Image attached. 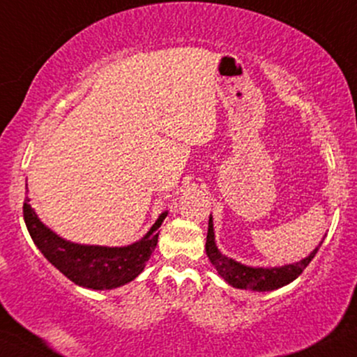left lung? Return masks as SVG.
Instances as JSON below:
<instances>
[{
  "instance_id": "8db88e82",
  "label": "left lung",
  "mask_w": 357,
  "mask_h": 357,
  "mask_svg": "<svg viewBox=\"0 0 357 357\" xmlns=\"http://www.w3.org/2000/svg\"><path fill=\"white\" fill-rule=\"evenodd\" d=\"M324 241V238H323ZM323 241L314 247L308 257L301 259L295 264L282 265V267H250V265L241 264V261L224 255L215 245L214 224H212V215H209V227H207V241H206V254L209 257L211 264L214 265L218 273L222 277L229 285L241 290H254V291H272L282 288L293 282L308 264L317 255L321 247Z\"/></svg>"
}]
</instances>
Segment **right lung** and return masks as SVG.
<instances>
[{
	"label": "right lung",
	"instance_id": "add662e5",
	"mask_svg": "<svg viewBox=\"0 0 357 357\" xmlns=\"http://www.w3.org/2000/svg\"><path fill=\"white\" fill-rule=\"evenodd\" d=\"M29 201V197H26L22 212L36 247L70 282L90 290H114L137 278L155 250L160 236L158 229L168 215V211L161 212L150 231L130 245H85L66 241L51 231L39 219Z\"/></svg>",
	"mask_w": 357,
	"mask_h": 357
}]
</instances>
